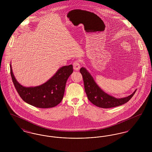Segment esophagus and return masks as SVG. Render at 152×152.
I'll return each mask as SVG.
<instances>
[{
	"instance_id": "1",
	"label": "esophagus",
	"mask_w": 152,
	"mask_h": 152,
	"mask_svg": "<svg viewBox=\"0 0 152 152\" xmlns=\"http://www.w3.org/2000/svg\"><path fill=\"white\" fill-rule=\"evenodd\" d=\"M73 69H74V70H75V71H79L80 69V60H76V61L73 63Z\"/></svg>"
}]
</instances>
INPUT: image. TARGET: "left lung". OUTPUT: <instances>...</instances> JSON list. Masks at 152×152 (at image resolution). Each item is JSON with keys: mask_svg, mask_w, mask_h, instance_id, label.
Wrapping results in <instances>:
<instances>
[{"mask_svg": "<svg viewBox=\"0 0 152 152\" xmlns=\"http://www.w3.org/2000/svg\"><path fill=\"white\" fill-rule=\"evenodd\" d=\"M80 71L83 76L85 91L88 100L98 107L110 108L121 105L129 101L136 92L137 89L127 97L117 99L103 91L86 68H81Z\"/></svg>", "mask_w": 152, "mask_h": 152, "instance_id": "obj_1", "label": "left lung"}]
</instances>
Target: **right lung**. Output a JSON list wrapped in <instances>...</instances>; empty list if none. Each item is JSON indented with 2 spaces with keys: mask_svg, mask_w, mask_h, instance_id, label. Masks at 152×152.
<instances>
[{
  "mask_svg": "<svg viewBox=\"0 0 152 152\" xmlns=\"http://www.w3.org/2000/svg\"><path fill=\"white\" fill-rule=\"evenodd\" d=\"M10 72L15 89L23 101L37 108H49L56 106L62 100L66 81L73 73V65L60 68L47 81L36 87H24L19 83L11 64Z\"/></svg>",
  "mask_w": 152,
  "mask_h": 152,
  "instance_id": "right-lung-1",
  "label": "right lung"
}]
</instances>
